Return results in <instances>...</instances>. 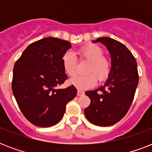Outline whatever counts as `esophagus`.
<instances>
[{
    "label": "esophagus",
    "mask_w": 152,
    "mask_h": 152,
    "mask_svg": "<svg viewBox=\"0 0 152 152\" xmlns=\"http://www.w3.org/2000/svg\"><path fill=\"white\" fill-rule=\"evenodd\" d=\"M84 93H83V91H77V95L78 96H81V95H83Z\"/></svg>",
    "instance_id": "esophagus-1"
}]
</instances>
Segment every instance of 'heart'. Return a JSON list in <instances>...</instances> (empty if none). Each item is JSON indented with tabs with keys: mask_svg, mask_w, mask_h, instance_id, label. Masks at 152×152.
I'll list each match as a JSON object with an SVG mask.
<instances>
[{
	"mask_svg": "<svg viewBox=\"0 0 152 152\" xmlns=\"http://www.w3.org/2000/svg\"><path fill=\"white\" fill-rule=\"evenodd\" d=\"M81 57L89 61L85 69L84 75L74 76L70 83L79 90H86L95 85L97 77L99 81L105 80L110 72V62L104 57L103 50L95 44H88L79 50ZM62 65L64 72L69 76H74L76 72L77 61L75 53L67 51L61 57Z\"/></svg>",
	"mask_w": 152,
	"mask_h": 152,
	"instance_id": "heart-1",
	"label": "heart"
}]
</instances>
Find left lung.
I'll return each mask as SVG.
<instances>
[{"instance_id": "left-lung-1", "label": "left lung", "mask_w": 152, "mask_h": 152, "mask_svg": "<svg viewBox=\"0 0 152 152\" xmlns=\"http://www.w3.org/2000/svg\"><path fill=\"white\" fill-rule=\"evenodd\" d=\"M92 42L106 46L110 54L111 68L103 86L85 92L91 104L84 110V115L91 123L106 127L121 120L132 104L139 82L137 63L120 42L102 37Z\"/></svg>"}]
</instances>
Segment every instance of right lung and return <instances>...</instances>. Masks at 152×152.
<instances>
[{"label":"right lung","instance_id":"right-lung-1","mask_svg":"<svg viewBox=\"0 0 152 152\" xmlns=\"http://www.w3.org/2000/svg\"><path fill=\"white\" fill-rule=\"evenodd\" d=\"M70 42L53 37L30 44L15 62L12 88L25 118L39 127L56 125L64 116L67 103L76 96L74 86L56 89L67 77L61 57Z\"/></svg>","mask_w":152,"mask_h":152}]
</instances>
